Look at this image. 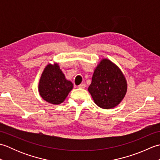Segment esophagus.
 Instances as JSON below:
<instances>
[{
	"mask_svg": "<svg viewBox=\"0 0 160 160\" xmlns=\"http://www.w3.org/2000/svg\"><path fill=\"white\" fill-rule=\"evenodd\" d=\"M78 88H80V89H84L86 87V84H80V85L78 86Z\"/></svg>",
	"mask_w": 160,
	"mask_h": 160,
	"instance_id": "34e87169",
	"label": "esophagus"
}]
</instances>
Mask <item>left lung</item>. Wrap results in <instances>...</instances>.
Instances as JSON below:
<instances>
[{
    "label": "left lung",
    "instance_id": "left-lung-1",
    "mask_svg": "<svg viewBox=\"0 0 160 160\" xmlns=\"http://www.w3.org/2000/svg\"><path fill=\"white\" fill-rule=\"evenodd\" d=\"M127 89V82L122 71L107 59L102 60L95 69L88 89L95 103L105 109L120 104Z\"/></svg>",
    "mask_w": 160,
    "mask_h": 160
}]
</instances>
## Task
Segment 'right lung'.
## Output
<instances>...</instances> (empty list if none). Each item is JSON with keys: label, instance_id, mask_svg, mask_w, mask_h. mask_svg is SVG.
Here are the masks:
<instances>
[{"label": "right lung", "instance_id": "right-lung-1", "mask_svg": "<svg viewBox=\"0 0 160 160\" xmlns=\"http://www.w3.org/2000/svg\"><path fill=\"white\" fill-rule=\"evenodd\" d=\"M72 88V82L66 80L58 64L45 67L38 87L40 95L45 101L53 104L62 103Z\"/></svg>", "mask_w": 160, "mask_h": 160}]
</instances>
